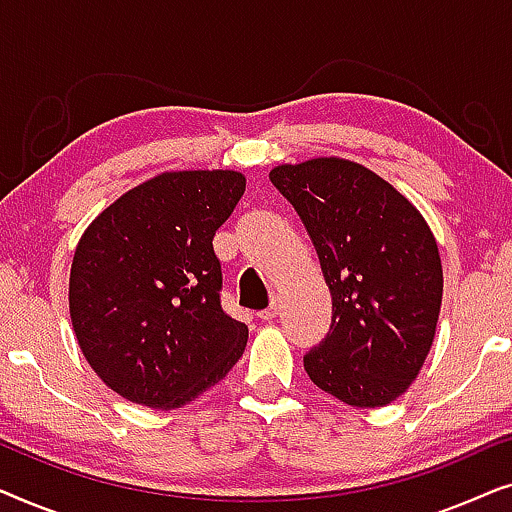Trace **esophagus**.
I'll list each match as a JSON object with an SVG mask.
<instances>
[{
    "mask_svg": "<svg viewBox=\"0 0 512 512\" xmlns=\"http://www.w3.org/2000/svg\"><path fill=\"white\" fill-rule=\"evenodd\" d=\"M277 314H279V300L275 298L270 303V307H265V310L258 312V319H261V321H272V319L277 317Z\"/></svg>",
    "mask_w": 512,
    "mask_h": 512,
    "instance_id": "obj_1",
    "label": "esophagus"
}]
</instances>
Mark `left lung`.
Here are the masks:
<instances>
[{
  "label": "left lung",
  "instance_id": "obj_1",
  "mask_svg": "<svg viewBox=\"0 0 512 512\" xmlns=\"http://www.w3.org/2000/svg\"><path fill=\"white\" fill-rule=\"evenodd\" d=\"M319 254L331 331L305 354L310 380L354 408H380L424 366L443 300V265L424 216L368 167L314 158L270 172Z\"/></svg>",
  "mask_w": 512,
  "mask_h": 512
}]
</instances>
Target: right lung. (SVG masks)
<instances>
[{
	"mask_svg": "<svg viewBox=\"0 0 512 512\" xmlns=\"http://www.w3.org/2000/svg\"><path fill=\"white\" fill-rule=\"evenodd\" d=\"M247 181L230 170L165 172L83 233L69 314L90 368L132 403L181 408L228 375L249 328L221 307L214 235Z\"/></svg>",
	"mask_w": 512,
	"mask_h": 512,
	"instance_id": "right-lung-1",
	"label": "right lung"
}]
</instances>
